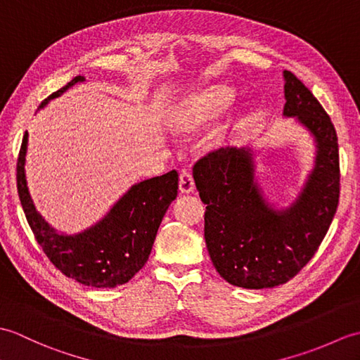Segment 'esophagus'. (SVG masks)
<instances>
[{
  "label": "esophagus",
  "instance_id": "esophagus-1",
  "mask_svg": "<svg viewBox=\"0 0 360 360\" xmlns=\"http://www.w3.org/2000/svg\"><path fill=\"white\" fill-rule=\"evenodd\" d=\"M179 190L182 193H192L195 190V181L192 172L187 170V168H182L179 173Z\"/></svg>",
  "mask_w": 360,
  "mask_h": 360
}]
</instances>
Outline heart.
<instances>
[{"mask_svg":"<svg viewBox=\"0 0 360 360\" xmlns=\"http://www.w3.org/2000/svg\"><path fill=\"white\" fill-rule=\"evenodd\" d=\"M233 101L235 93L226 85L204 89L176 106L170 114V125L178 131H198L231 108Z\"/></svg>","mask_w":360,"mask_h":360,"instance_id":"1","label":"heart"}]
</instances>
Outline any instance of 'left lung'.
I'll list each match as a JSON object with an SVG mask.
<instances>
[{
  "label": "left lung",
  "instance_id": "left-lung-1",
  "mask_svg": "<svg viewBox=\"0 0 360 360\" xmlns=\"http://www.w3.org/2000/svg\"><path fill=\"white\" fill-rule=\"evenodd\" d=\"M285 77L286 117L316 141V165L286 209H272L255 181L249 148H219L201 158L193 178L202 202L204 238L218 274L233 286L274 288L289 281L314 257L335 215L340 195L339 143L333 122L290 71Z\"/></svg>",
  "mask_w": 360,
  "mask_h": 360
}]
</instances>
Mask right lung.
Here are the masks:
<instances>
[{"instance_id":"add662e5","label":"right lung","mask_w":360,"mask_h":360,"mask_svg":"<svg viewBox=\"0 0 360 360\" xmlns=\"http://www.w3.org/2000/svg\"><path fill=\"white\" fill-rule=\"evenodd\" d=\"M83 80L82 75L74 77L44 98L40 108ZM26 151L27 133L18 155L17 188L30 231L51 263L85 286L116 288L131 280L147 263L160 221L176 200L178 172L134 184L96 226L77 235H63L46 223L30 200L25 174Z\"/></svg>"}]
</instances>
